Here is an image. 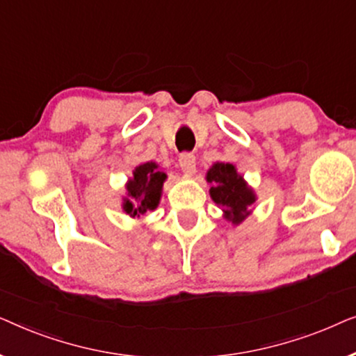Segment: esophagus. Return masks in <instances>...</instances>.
<instances>
[{
  "mask_svg": "<svg viewBox=\"0 0 356 356\" xmlns=\"http://www.w3.org/2000/svg\"><path fill=\"white\" fill-rule=\"evenodd\" d=\"M178 163H179V167H181L183 172L188 175H193L194 170H196V157H194L191 152L179 154Z\"/></svg>",
  "mask_w": 356,
  "mask_h": 356,
  "instance_id": "obj_1",
  "label": "esophagus"
}]
</instances>
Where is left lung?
I'll use <instances>...</instances> for the list:
<instances>
[{"mask_svg":"<svg viewBox=\"0 0 356 356\" xmlns=\"http://www.w3.org/2000/svg\"><path fill=\"white\" fill-rule=\"evenodd\" d=\"M207 183H211L212 201L222 209L227 220L241 223L250 216V207L256 202V194L232 163H213L207 172Z\"/></svg>","mask_w":356,"mask_h":356,"instance_id":"obj_1","label":"left lung"}]
</instances>
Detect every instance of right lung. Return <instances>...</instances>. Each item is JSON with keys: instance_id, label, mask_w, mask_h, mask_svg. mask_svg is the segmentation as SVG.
<instances>
[{"instance_id": "add662e5", "label": "right lung", "mask_w": 356, "mask_h": 356, "mask_svg": "<svg viewBox=\"0 0 356 356\" xmlns=\"http://www.w3.org/2000/svg\"><path fill=\"white\" fill-rule=\"evenodd\" d=\"M165 179H167V175L160 172L155 162L136 167L133 178H129V181L126 183L128 196L123 199V211L131 217H139L147 211L157 209Z\"/></svg>"}]
</instances>
